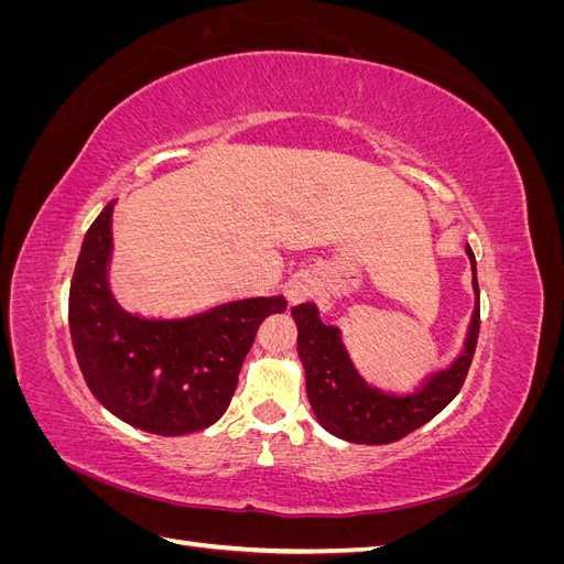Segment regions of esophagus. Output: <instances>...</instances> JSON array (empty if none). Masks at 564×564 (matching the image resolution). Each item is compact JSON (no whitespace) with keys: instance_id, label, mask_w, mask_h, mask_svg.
<instances>
[{"instance_id":"esophagus-1","label":"esophagus","mask_w":564,"mask_h":564,"mask_svg":"<svg viewBox=\"0 0 564 564\" xmlns=\"http://www.w3.org/2000/svg\"><path fill=\"white\" fill-rule=\"evenodd\" d=\"M315 294H317L315 282H313L311 278H303V275L289 282V286H286V299H289V303L308 301V299H313Z\"/></svg>"}]
</instances>
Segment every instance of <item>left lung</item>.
I'll return each mask as SVG.
<instances>
[{"instance_id":"obj_1","label":"left lung","mask_w":564,"mask_h":564,"mask_svg":"<svg viewBox=\"0 0 564 564\" xmlns=\"http://www.w3.org/2000/svg\"><path fill=\"white\" fill-rule=\"evenodd\" d=\"M473 265V289H477L475 253L466 247ZM299 327V357L305 369V392L324 431L355 442V445H390L437 416L464 386L480 334V301L475 303L468 338L452 367L435 371L425 383L409 395H392L371 388L340 344V332L324 324L315 303H301L292 308Z\"/></svg>"}]
</instances>
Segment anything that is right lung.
I'll list each match as a JSON object with an SVG mask.
<instances>
[{
	"label": "right lung",
	"mask_w": 564,
	"mask_h": 564,
	"mask_svg": "<svg viewBox=\"0 0 564 564\" xmlns=\"http://www.w3.org/2000/svg\"><path fill=\"white\" fill-rule=\"evenodd\" d=\"M112 207L87 230L70 284L67 319L84 381L133 429L166 437L209 429L226 414L256 329L286 301L256 296L160 319L127 313L108 286Z\"/></svg>",
	"instance_id": "1"
}]
</instances>
